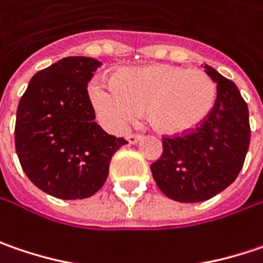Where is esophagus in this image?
Here are the masks:
<instances>
[{
  "mask_svg": "<svg viewBox=\"0 0 263 263\" xmlns=\"http://www.w3.org/2000/svg\"><path fill=\"white\" fill-rule=\"evenodd\" d=\"M127 140H128V143H132V145H135V143H138L139 140L142 139L140 135H127Z\"/></svg>",
  "mask_w": 263,
  "mask_h": 263,
  "instance_id": "34e87169",
  "label": "esophagus"
}]
</instances>
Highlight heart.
Segmentation results:
<instances>
[{"label": "heart", "mask_w": 263, "mask_h": 263, "mask_svg": "<svg viewBox=\"0 0 263 263\" xmlns=\"http://www.w3.org/2000/svg\"><path fill=\"white\" fill-rule=\"evenodd\" d=\"M114 83L88 84L91 106L112 130H121L145 111L146 123L165 136L186 135L203 124L216 103V86L200 69L172 65L123 68Z\"/></svg>", "instance_id": "1"}]
</instances>
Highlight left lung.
<instances>
[{"mask_svg": "<svg viewBox=\"0 0 263 263\" xmlns=\"http://www.w3.org/2000/svg\"><path fill=\"white\" fill-rule=\"evenodd\" d=\"M216 83L212 114L190 135L163 139V154L151 164L161 192L179 203L205 201L237 179L250 143L249 108L237 86L209 65Z\"/></svg>", "mask_w": 263, "mask_h": 263, "instance_id": "8db88e82", "label": "left lung"}]
</instances>
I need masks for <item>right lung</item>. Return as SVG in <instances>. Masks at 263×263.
I'll return each mask as SVG.
<instances>
[{"label":"right lung","instance_id":"right-lung-1","mask_svg":"<svg viewBox=\"0 0 263 263\" xmlns=\"http://www.w3.org/2000/svg\"><path fill=\"white\" fill-rule=\"evenodd\" d=\"M102 63L86 56L60 59L36 72L22 96L14 142L20 164L36 188L60 200L96 194L123 138L103 132L87 93Z\"/></svg>","mask_w":263,"mask_h":263}]
</instances>
